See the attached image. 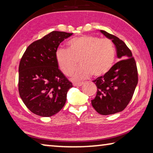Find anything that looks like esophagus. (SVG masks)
Segmentation results:
<instances>
[{
    "instance_id": "obj_1",
    "label": "esophagus",
    "mask_w": 153,
    "mask_h": 153,
    "mask_svg": "<svg viewBox=\"0 0 153 153\" xmlns=\"http://www.w3.org/2000/svg\"><path fill=\"white\" fill-rule=\"evenodd\" d=\"M84 84V82H78V83H74L73 85L74 86H82V84Z\"/></svg>"
}]
</instances>
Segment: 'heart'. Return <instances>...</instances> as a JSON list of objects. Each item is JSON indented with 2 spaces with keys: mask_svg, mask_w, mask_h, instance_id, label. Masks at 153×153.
I'll list each match as a JSON object with an SVG mask.
<instances>
[{
  "mask_svg": "<svg viewBox=\"0 0 153 153\" xmlns=\"http://www.w3.org/2000/svg\"><path fill=\"white\" fill-rule=\"evenodd\" d=\"M69 49L59 48L56 58L61 71L71 76L78 63L81 66L74 75V80L91 76H101L112 68L115 59V48L112 41L93 36H82L68 42Z\"/></svg>",
  "mask_w": 153,
  "mask_h": 153,
  "instance_id": "1",
  "label": "heart"
}]
</instances>
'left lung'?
<instances>
[{"label": "left lung", "instance_id": "left-lung-1", "mask_svg": "<svg viewBox=\"0 0 153 153\" xmlns=\"http://www.w3.org/2000/svg\"><path fill=\"white\" fill-rule=\"evenodd\" d=\"M100 32L112 40L120 60L107 74L93 81L97 91L91 100L92 106L98 113L108 115L121 112L127 106L137 84L138 74L135 60L126 45L105 31Z\"/></svg>", "mask_w": 153, "mask_h": 153}]
</instances>
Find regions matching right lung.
Masks as SVG:
<instances>
[{"mask_svg": "<svg viewBox=\"0 0 153 153\" xmlns=\"http://www.w3.org/2000/svg\"><path fill=\"white\" fill-rule=\"evenodd\" d=\"M73 33L53 31L27 48L20 60L18 91L25 106L41 117H51L63 108L73 87L58 69L56 53Z\"/></svg>", "mask_w": 153, "mask_h": 153, "instance_id": "1", "label": "right lung"}]
</instances>
